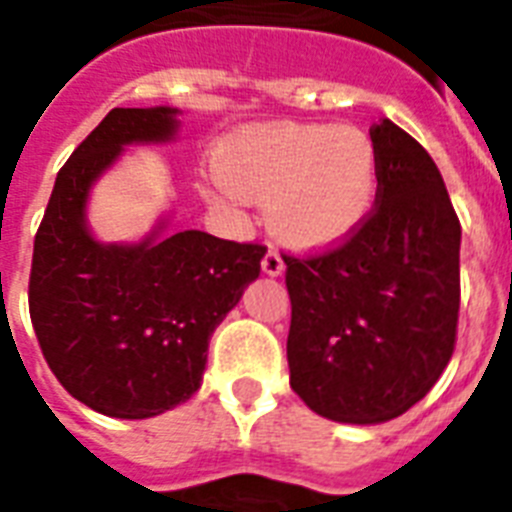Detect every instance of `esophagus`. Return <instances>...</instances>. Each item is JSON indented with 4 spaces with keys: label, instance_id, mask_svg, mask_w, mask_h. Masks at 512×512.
<instances>
[{
    "label": "esophagus",
    "instance_id": "esophagus-1",
    "mask_svg": "<svg viewBox=\"0 0 512 512\" xmlns=\"http://www.w3.org/2000/svg\"><path fill=\"white\" fill-rule=\"evenodd\" d=\"M263 273H268V276H281L284 273V260H281L276 249H268L263 255Z\"/></svg>",
    "mask_w": 512,
    "mask_h": 512
}]
</instances>
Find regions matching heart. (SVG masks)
Returning <instances> with one entry per match:
<instances>
[{"instance_id": "obj_1", "label": "heart", "mask_w": 512, "mask_h": 512, "mask_svg": "<svg viewBox=\"0 0 512 512\" xmlns=\"http://www.w3.org/2000/svg\"><path fill=\"white\" fill-rule=\"evenodd\" d=\"M209 199L225 209L265 199L271 231L303 252L353 239L380 196V151L348 124L271 122L241 127L217 148Z\"/></svg>"}]
</instances>
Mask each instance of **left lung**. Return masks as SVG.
<instances>
[{
	"instance_id": "8db88e82",
	"label": "left lung",
	"mask_w": 512,
	"mask_h": 512,
	"mask_svg": "<svg viewBox=\"0 0 512 512\" xmlns=\"http://www.w3.org/2000/svg\"><path fill=\"white\" fill-rule=\"evenodd\" d=\"M380 196L364 228L311 257L284 255L289 385L335 422L377 425L425 398L449 364L462 228L436 162L390 119L372 130Z\"/></svg>"
}]
</instances>
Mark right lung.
<instances>
[{"label":"right lung","instance_id":"1","mask_svg":"<svg viewBox=\"0 0 512 512\" xmlns=\"http://www.w3.org/2000/svg\"><path fill=\"white\" fill-rule=\"evenodd\" d=\"M177 108H114L60 167L34 239L28 311L63 388L95 412L146 420L201 388L209 337L260 276L263 244L204 231L103 244L87 228L90 188L124 146L167 143Z\"/></svg>","mask_w":512,"mask_h":512}]
</instances>
